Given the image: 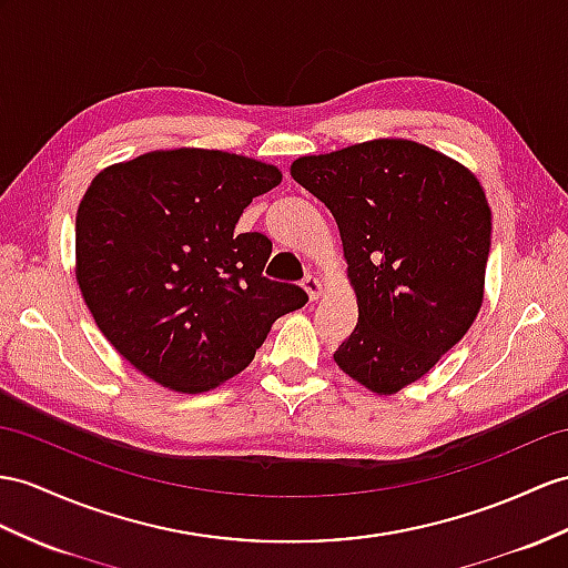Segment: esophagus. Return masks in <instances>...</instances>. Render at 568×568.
<instances>
[{
	"instance_id": "obj_1",
	"label": "esophagus",
	"mask_w": 568,
	"mask_h": 568,
	"mask_svg": "<svg viewBox=\"0 0 568 568\" xmlns=\"http://www.w3.org/2000/svg\"><path fill=\"white\" fill-rule=\"evenodd\" d=\"M303 288H306V294H308L311 301H317V298H321V294H323V282L317 280V276L308 274L306 280H303Z\"/></svg>"
}]
</instances>
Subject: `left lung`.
I'll use <instances>...</instances> for the list:
<instances>
[{
  "mask_svg": "<svg viewBox=\"0 0 568 568\" xmlns=\"http://www.w3.org/2000/svg\"><path fill=\"white\" fill-rule=\"evenodd\" d=\"M292 178L337 221L358 323L335 352L349 378L395 395L458 344L481 308L491 245L484 187L409 140L301 156Z\"/></svg>",
  "mask_w": 568,
  "mask_h": 568,
  "instance_id": "left-lung-1",
  "label": "left lung"
}]
</instances>
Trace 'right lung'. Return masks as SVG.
<instances>
[{"mask_svg": "<svg viewBox=\"0 0 568 568\" xmlns=\"http://www.w3.org/2000/svg\"><path fill=\"white\" fill-rule=\"evenodd\" d=\"M276 165L219 149H159L113 163L77 210V284L105 339L146 378L204 393L253 362L306 292L262 276L272 243L236 233Z\"/></svg>", "mask_w": 568, "mask_h": 568, "instance_id": "obj_1", "label": "right lung"}]
</instances>
